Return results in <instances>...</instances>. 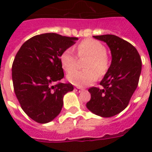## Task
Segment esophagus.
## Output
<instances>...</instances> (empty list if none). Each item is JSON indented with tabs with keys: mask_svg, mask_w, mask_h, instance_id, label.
I'll return each mask as SVG.
<instances>
[{
	"mask_svg": "<svg viewBox=\"0 0 152 152\" xmlns=\"http://www.w3.org/2000/svg\"><path fill=\"white\" fill-rule=\"evenodd\" d=\"M74 91H77V92H80V91H83V89L80 88H74Z\"/></svg>",
	"mask_w": 152,
	"mask_h": 152,
	"instance_id": "34e87169",
	"label": "esophagus"
}]
</instances>
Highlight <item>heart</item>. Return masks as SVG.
Here are the masks:
<instances>
[{
  "label": "heart",
  "instance_id": "obj_1",
  "mask_svg": "<svg viewBox=\"0 0 152 152\" xmlns=\"http://www.w3.org/2000/svg\"><path fill=\"white\" fill-rule=\"evenodd\" d=\"M80 57H88L83 68L84 70H74L77 65V58L71 48L62 53L60 61L64 71L69 72L67 78L69 82L76 86H87L95 82L98 76L102 77L110 68V59L106 54V46L98 40L83 39L76 46Z\"/></svg>",
  "mask_w": 152,
  "mask_h": 152
}]
</instances>
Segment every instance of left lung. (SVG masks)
<instances>
[{"instance_id":"8db88e82","label":"left lung","mask_w":152,"mask_h":152,"mask_svg":"<svg viewBox=\"0 0 152 152\" xmlns=\"http://www.w3.org/2000/svg\"><path fill=\"white\" fill-rule=\"evenodd\" d=\"M93 37L108 45L112 61L100 83L102 88L88 89L91 99L86 106L96 115L110 118L121 113L129 103L139 83L141 58L132 44L116 35Z\"/></svg>"}]
</instances>
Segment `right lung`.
Here are the masks:
<instances>
[{"label":"right lung","instance_id":"add662e5","mask_svg":"<svg viewBox=\"0 0 152 152\" xmlns=\"http://www.w3.org/2000/svg\"><path fill=\"white\" fill-rule=\"evenodd\" d=\"M76 37L45 33L26 41L15 55L12 67L13 88L20 106L38 123H47L60 113L63 97L73 90L64 77L60 57L77 40Z\"/></svg>","mask_w":152,"mask_h":152}]
</instances>
